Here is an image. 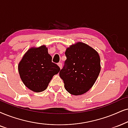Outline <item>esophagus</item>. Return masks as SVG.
<instances>
[{
	"label": "esophagus",
	"mask_w": 128,
	"mask_h": 128,
	"mask_svg": "<svg viewBox=\"0 0 128 128\" xmlns=\"http://www.w3.org/2000/svg\"><path fill=\"white\" fill-rule=\"evenodd\" d=\"M58 66H59V67L60 68V69L62 68V63H61V62H59L58 64Z\"/></svg>",
	"instance_id": "esophagus-1"
}]
</instances>
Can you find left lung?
I'll return each instance as SVG.
<instances>
[{
	"label": "left lung",
	"instance_id": "left-lung-1",
	"mask_svg": "<svg viewBox=\"0 0 128 128\" xmlns=\"http://www.w3.org/2000/svg\"><path fill=\"white\" fill-rule=\"evenodd\" d=\"M67 60L60 72L66 90L74 96L82 95L92 88L101 70L98 52L86 44H74L66 49Z\"/></svg>",
	"mask_w": 128,
	"mask_h": 128
}]
</instances>
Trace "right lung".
Returning <instances> with one entry per match:
<instances>
[{
  "label": "right lung",
  "mask_w": 128,
  "mask_h": 128,
  "mask_svg": "<svg viewBox=\"0 0 128 128\" xmlns=\"http://www.w3.org/2000/svg\"><path fill=\"white\" fill-rule=\"evenodd\" d=\"M60 70L58 66L52 62V56L48 54V48L44 45L30 48L18 65L22 82L34 92L44 91L53 76Z\"/></svg>",
  "instance_id": "obj_1"
}]
</instances>
